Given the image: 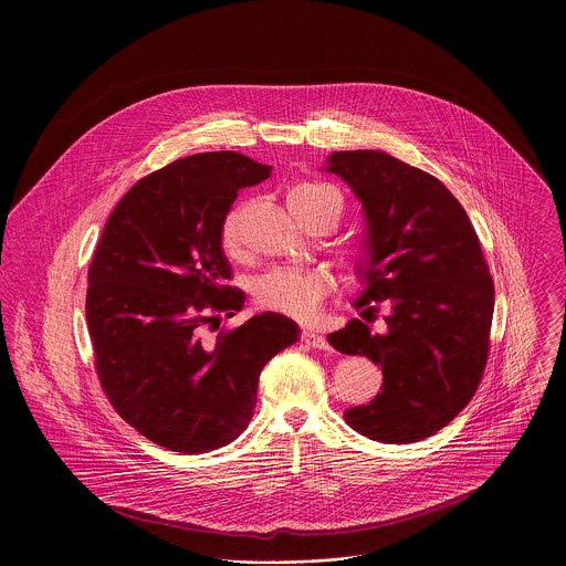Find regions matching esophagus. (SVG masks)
<instances>
[{
  "label": "esophagus",
  "instance_id": "34e87169",
  "mask_svg": "<svg viewBox=\"0 0 566 566\" xmlns=\"http://www.w3.org/2000/svg\"><path fill=\"white\" fill-rule=\"evenodd\" d=\"M301 339H303L307 346H312V348H321V350H328V348H331L323 333L312 331V328H305L303 335H301Z\"/></svg>",
  "mask_w": 566,
  "mask_h": 566
}]
</instances>
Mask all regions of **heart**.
Listing matches in <instances>:
<instances>
[{
  "label": "heart",
  "instance_id": "b5f03b06",
  "mask_svg": "<svg viewBox=\"0 0 566 566\" xmlns=\"http://www.w3.org/2000/svg\"><path fill=\"white\" fill-rule=\"evenodd\" d=\"M287 205L292 213L305 224L310 216L333 209V220L337 224L344 202L342 196L323 182H301L294 185L287 193ZM220 242L227 254L238 256L242 250V211L235 209L227 216L222 224ZM323 279L314 272L279 268L259 276L252 285V298L261 310L279 312L292 318H310L316 314L323 301Z\"/></svg>",
  "mask_w": 566,
  "mask_h": 566
}]
</instances>
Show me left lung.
Instances as JSON below:
<instances>
[{
  "mask_svg": "<svg viewBox=\"0 0 566 566\" xmlns=\"http://www.w3.org/2000/svg\"><path fill=\"white\" fill-rule=\"evenodd\" d=\"M326 171L359 198L366 256L355 301L364 321L328 335L346 355L381 366L384 388L344 420L388 444L418 442L473 399L488 361L494 285L478 233L455 196L431 174L379 150L333 153ZM377 302L387 326L370 332Z\"/></svg>",
  "mask_w": 566,
  "mask_h": 566,
  "instance_id": "obj_1",
  "label": "left lung"
}]
</instances>
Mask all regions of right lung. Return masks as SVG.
<instances>
[{
	"mask_svg": "<svg viewBox=\"0 0 566 566\" xmlns=\"http://www.w3.org/2000/svg\"><path fill=\"white\" fill-rule=\"evenodd\" d=\"M270 171L229 150L169 163L130 187L95 248L84 310L102 390L169 451L233 442L263 366L298 339V324L274 312L207 333L213 314L243 307V292L227 285L222 224L238 191Z\"/></svg>",
	"mask_w": 566,
	"mask_h": 566,
	"instance_id": "1",
	"label": "right lung"
}]
</instances>
